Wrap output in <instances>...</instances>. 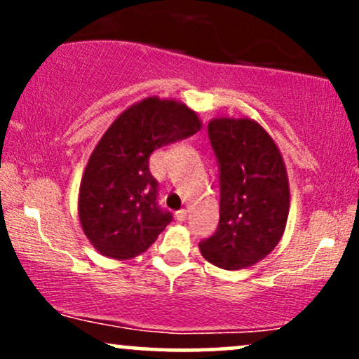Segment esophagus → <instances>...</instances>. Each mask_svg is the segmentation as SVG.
<instances>
[{
	"label": "esophagus",
	"mask_w": 359,
	"mask_h": 359,
	"mask_svg": "<svg viewBox=\"0 0 359 359\" xmlns=\"http://www.w3.org/2000/svg\"><path fill=\"white\" fill-rule=\"evenodd\" d=\"M175 217H177V221H180V222L187 219V209H180V211H177Z\"/></svg>",
	"instance_id": "1"
}]
</instances>
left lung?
I'll return each mask as SVG.
<instances>
[{
    "mask_svg": "<svg viewBox=\"0 0 359 359\" xmlns=\"http://www.w3.org/2000/svg\"><path fill=\"white\" fill-rule=\"evenodd\" d=\"M209 140L219 163V226L199 243L222 270L258 263L282 240L290 208L287 168L277 143L250 118H212Z\"/></svg>",
    "mask_w": 359,
    "mask_h": 359,
    "instance_id": "obj_1",
    "label": "left lung"
}]
</instances>
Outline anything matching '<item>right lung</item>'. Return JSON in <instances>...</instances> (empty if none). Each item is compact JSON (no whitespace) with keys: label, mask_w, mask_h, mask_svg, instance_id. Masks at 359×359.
Wrapping results in <instances>:
<instances>
[{"label":"right lung","mask_w":359,"mask_h":359,"mask_svg":"<svg viewBox=\"0 0 359 359\" xmlns=\"http://www.w3.org/2000/svg\"><path fill=\"white\" fill-rule=\"evenodd\" d=\"M201 126L187 104L156 96L135 102L111 123L89 156L77 203L82 231L101 255L138 257L167 228L172 214L156 203L148 158Z\"/></svg>","instance_id":"obj_1"}]
</instances>
